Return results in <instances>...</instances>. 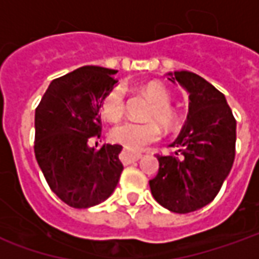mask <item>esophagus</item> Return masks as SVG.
Instances as JSON below:
<instances>
[{
    "mask_svg": "<svg viewBox=\"0 0 259 259\" xmlns=\"http://www.w3.org/2000/svg\"><path fill=\"white\" fill-rule=\"evenodd\" d=\"M143 157L140 152H130L127 150H124L122 154H120V161L124 163V165H127L130 162H135V161H139L140 158Z\"/></svg>",
    "mask_w": 259,
    "mask_h": 259,
    "instance_id": "1",
    "label": "esophagus"
}]
</instances>
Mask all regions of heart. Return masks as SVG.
I'll return each instance as SVG.
<instances>
[{
	"label": "heart",
	"mask_w": 259,
	"mask_h": 259,
	"mask_svg": "<svg viewBox=\"0 0 259 259\" xmlns=\"http://www.w3.org/2000/svg\"><path fill=\"white\" fill-rule=\"evenodd\" d=\"M144 94L152 102L150 119H155L165 129L174 127L176 115L169 108L170 97L166 89L158 83H148L144 87ZM124 112V94L120 87H113L104 96L101 102V113L109 122H118ZM113 140L132 151H141L159 140L161 130L157 123H136L124 122L112 130Z\"/></svg>",
	"instance_id": "obj_1"
}]
</instances>
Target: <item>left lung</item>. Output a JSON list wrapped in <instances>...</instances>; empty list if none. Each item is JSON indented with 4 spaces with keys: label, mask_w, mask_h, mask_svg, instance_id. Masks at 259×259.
<instances>
[{
    "label": "left lung",
    "mask_w": 259,
    "mask_h": 259,
    "mask_svg": "<svg viewBox=\"0 0 259 259\" xmlns=\"http://www.w3.org/2000/svg\"><path fill=\"white\" fill-rule=\"evenodd\" d=\"M168 76L189 94V112L169 146L178 150L157 155L159 169L150 189L166 209L187 213L209 204L228 178L234 161L236 120L225 96L201 76L189 70Z\"/></svg>",
    "instance_id": "8db88e82"
}]
</instances>
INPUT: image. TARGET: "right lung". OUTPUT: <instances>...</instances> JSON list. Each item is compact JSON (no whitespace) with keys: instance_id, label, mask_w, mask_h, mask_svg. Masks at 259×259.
Instances as JSON below:
<instances>
[{"instance_id":"obj_1","label":"right lung","mask_w":259,"mask_h":259,"mask_svg":"<svg viewBox=\"0 0 259 259\" xmlns=\"http://www.w3.org/2000/svg\"><path fill=\"white\" fill-rule=\"evenodd\" d=\"M116 70L81 66L53 80L36 108L34 154L51 190L65 204L89 208L105 201L118 185L122 146H89L100 137V109Z\"/></svg>"}]
</instances>
